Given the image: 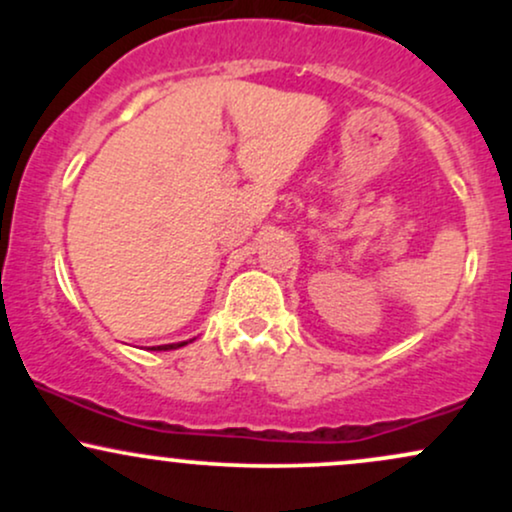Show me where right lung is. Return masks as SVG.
I'll use <instances>...</instances> for the list:
<instances>
[{"label": "right lung", "mask_w": 512, "mask_h": 512, "mask_svg": "<svg viewBox=\"0 0 512 512\" xmlns=\"http://www.w3.org/2000/svg\"><path fill=\"white\" fill-rule=\"evenodd\" d=\"M192 342V339H190ZM187 342H178V344H161V346H154V351H168V349H178V346H185Z\"/></svg>", "instance_id": "1"}]
</instances>
